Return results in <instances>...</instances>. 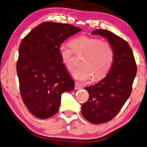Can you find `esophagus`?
I'll use <instances>...</instances> for the list:
<instances>
[{
	"mask_svg": "<svg viewBox=\"0 0 147 147\" xmlns=\"http://www.w3.org/2000/svg\"><path fill=\"white\" fill-rule=\"evenodd\" d=\"M82 89V87H81V85L80 84V83L76 82L75 83V89L76 90H79V89Z\"/></svg>",
	"mask_w": 147,
	"mask_h": 147,
	"instance_id": "34e87169",
	"label": "esophagus"
}]
</instances>
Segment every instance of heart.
Listing matches in <instances>:
<instances>
[{"label":"heart","instance_id":"1","mask_svg":"<svg viewBox=\"0 0 147 147\" xmlns=\"http://www.w3.org/2000/svg\"><path fill=\"white\" fill-rule=\"evenodd\" d=\"M69 44L63 43L59 47L62 62L67 70L72 71L74 64L72 60L73 51L78 54L85 55L80 67L74 72V77L81 81L100 80L110 71L114 60V51L109 42L99 38L80 36L75 38Z\"/></svg>","mask_w":147,"mask_h":147}]
</instances>
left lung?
<instances>
[{
	"instance_id": "left-lung-1",
	"label": "left lung",
	"mask_w": 147,
	"mask_h": 147,
	"mask_svg": "<svg viewBox=\"0 0 147 147\" xmlns=\"http://www.w3.org/2000/svg\"><path fill=\"white\" fill-rule=\"evenodd\" d=\"M92 34L105 37L114 51L107 76L95 85L85 87L89 98L82 105L81 114L91 123L100 124L114 118L129 97L137 65L131 49L122 38L105 29H96Z\"/></svg>"
}]
</instances>
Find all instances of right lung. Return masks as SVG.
<instances>
[{"label": "right lung", "mask_w": 147, "mask_h": 147, "mask_svg": "<svg viewBox=\"0 0 147 147\" xmlns=\"http://www.w3.org/2000/svg\"><path fill=\"white\" fill-rule=\"evenodd\" d=\"M81 29L67 24H40L25 37L19 47L16 70L20 93L31 114L40 119L55 115L61 95L74 89L59 54L60 45Z\"/></svg>", "instance_id": "right-lung-1"}]
</instances>
